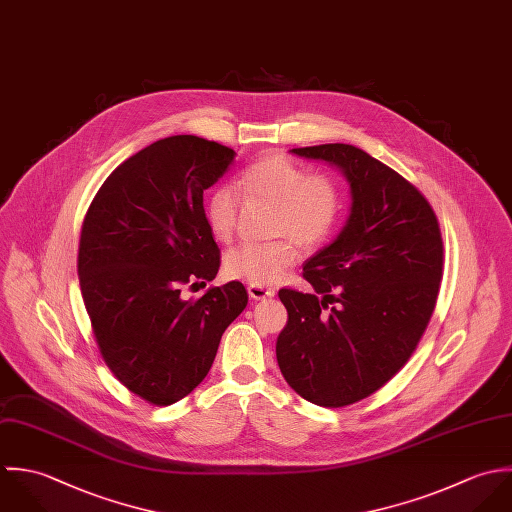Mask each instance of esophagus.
Returning <instances> with one entry per match:
<instances>
[{
	"label": "esophagus",
	"mask_w": 512,
	"mask_h": 512,
	"mask_svg": "<svg viewBox=\"0 0 512 512\" xmlns=\"http://www.w3.org/2000/svg\"><path fill=\"white\" fill-rule=\"evenodd\" d=\"M247 291H249V297H251L253 301H265V299L275 297V291H273V289H267V287H261V285H249Z\"/></svg>",
	"instance_id": "esophagus-1"
}]
</instances>
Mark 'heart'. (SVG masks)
<instances>
[{"instance_id":"b5f03b06","label":"heart","mask_w":512,"mask_h":512,"mask_svg":"<svg viewBox=\"0 0 512 512\" xmlns=\"http://www.w3.org/2000/svg\"><path fill=\"white\" fill-rule=\"evenodd\" d=\"M235 191L249 205L275 209L273 235L287 237L275 243H249L233 249L225 259V273L251 285H273L283 279L287 269L299 259L295 241L310 249L320 245L334 231L340 217L338 184L312 174L307 166L273 154L245 168ZM239 200L231 188H219L207 202V223L215 239L231 241L237 229Z\"/></svg>"}]
</instances>
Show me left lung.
Wrapping results in <instances>:
<instances>
[{"label":"left lung","instance_id":"left-lung-1","mask_svg":"<svg viewBox=\"0 0 512 512\" xmlns=\"http://www.w3.org/2000/svg\"><path fill=\"white\" fill-rule=\"evenodd\" d=\"M291 152L336 166L352 204L336 239L303 267L312 293L279 291L289 320L277 362L299 396L342 408L408 362L435 308L443 241L419 190L364 150L320 144Z\"/></svg>","mask_w":512,"mask_h":512}]
</instances>
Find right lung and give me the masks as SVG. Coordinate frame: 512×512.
<instances>
[{"label": "right lung", "mask_w": 512, "mask_h": 512, "mask_svg": "<svg viewBox=\"0 0 512 512\" xmlns=\"http://www.w3.org/2000/svg\"><path fill=\"white\" fill-rule=\"evenodd\" d=\"M235 152L192 134L158 140L122 162L87 211L79 281L106 366L136 396L170 406L202 384L225 328L247 307L239 281L209 287L219 247L204 192Z\"/></svg>", "instance_id": "right-lung-1"}]
</instances>
